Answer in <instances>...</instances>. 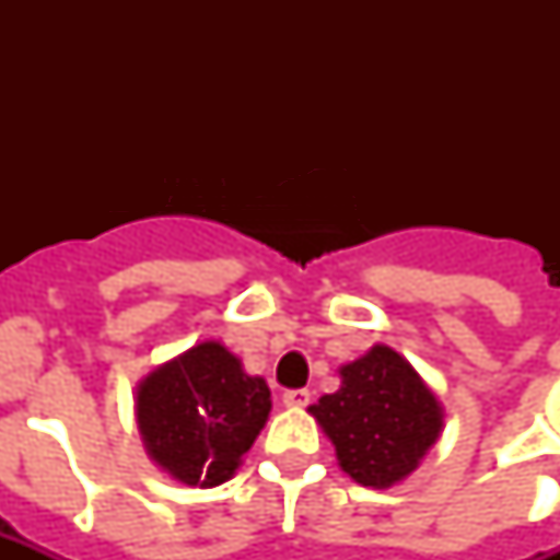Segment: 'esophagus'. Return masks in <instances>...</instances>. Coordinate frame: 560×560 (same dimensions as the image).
<instances>
[{"label": "esophagus", "mask_w": 560, "mask_h": 560, "mask_svg": "<svg viewBox=\"0 0 560 560\" xmlns=\"http://www.w3.org/2000/svg\"><path fill=\"white\" fill-rule=\"evenodd\" d=\"M281 404H284V407H288V409L307 407V404H311V392H307V389H290V392H284V395H281Z\"/></svg>", "instance_id": "obj_1"}]
</instances>
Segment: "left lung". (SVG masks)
<instances>
[{
    "label": "left lung",
    "instance_id": "obj_1",
    "mask_svg": "<svg viewBox=\"0 0 560 560\" xmlns=\"http://www.w3.org/2000/svg\"><path fill=\"white\" fill-rule=\"evenodd\" d=\"M307 412L337 451V465L363 488H392L439 442L444 407L424 377L389 346L340 366V389Z\"/></svg>",
    "mask_w": 560,
    "mask_h": 560
}]
</instances>
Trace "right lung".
<instances>
[{
	"mask_svg": "<svg viewBox=\"0 0 560 560\" xmlns=\"http://www.w3.org/2000/svg\"><path fill=\"white\" fill-rule=\"evenodd\" d=\"M270 386L220 340H202L139 381L133 398L144 453L183 486L235 477L270 416Z\"/></svg>",
	"mask_w": 560,
	"mask_h": 560,
	"instance_id": "obj_1",
	"label": "right lung"
}]
</instances>
